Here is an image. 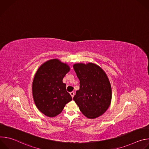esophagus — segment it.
<instances>
[{
  "label": "esophagus",
  "mask_w": 149,
  "mask_h": 149,
  "mask_svg": "<svg viewBox=\"0 0 149 149\" xmlns=\"http://www.w3.org/2000/svg\"><path fill=\"white\" fill-rule=\"evenodd\" d=\"M70 94H71V95L72 98H73V97H74V95H75V93H74V91H72V92L70 93Z\"/></svg>",
  "instance_id": "esophagus-1"
}]
</instances>
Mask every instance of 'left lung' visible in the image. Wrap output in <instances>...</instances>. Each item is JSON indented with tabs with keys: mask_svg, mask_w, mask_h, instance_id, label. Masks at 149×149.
I'll return each mask as SVG.
<instances>
[{
	"mask_svg": "<svg viewBox=\"0 0 149 149\" xmlns=\"http://www.w3.org/2000/svg\"><path fill=\"white\" fill-rule=\"evenodd\" d=\"M73 67L80 84L73 100L86 117L97 118L107 110L111 102L109 79L100 66L92 62L75 63Z\"/></svg>",
	"mask_w": 149,
	"mask_h": 149,
	"instance_id": "1",
	"label": "left lung"
}]
</instances>
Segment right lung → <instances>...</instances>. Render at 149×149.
<instances>
[{
  "instance_id": "obj_1",
  "label": "right lung",
  "mask_w": 149,
  "mask_h": 149,
  "mask_svg": "<svg viewBox=\"0 0 149 149\" xmlns=\"http://www.w3.org/2000/svg\"><path fill=\"white\" fill-rule=\"evenodd\" d=\"M70 71L67 63L58 59L48 60L38 69L32 82V95L36 107L46 116H58L72 100L62 82Z\"/></svg>"
}]
</instances>
